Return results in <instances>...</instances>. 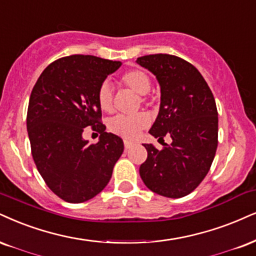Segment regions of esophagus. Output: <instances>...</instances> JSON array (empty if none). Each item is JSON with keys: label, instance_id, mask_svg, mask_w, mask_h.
Wrapping results in <instances>:
<instances>
[{"label": "esophagus", "instance_id": "obj_1", "mask_svg": "<svg viewBox=\"0 0 256 256\" xmlns=\"http://www.w3.org/2000/svg\"><path fill=\"white\" fill-rule=\"evenodd\" d=\"M123 144H124V148H126V150H129V148H130V147L134 144L133 142H132V141H128V140L123 141Z\"/></svg>", "mask_w": 256, "mask_h": 256}]
</instances>
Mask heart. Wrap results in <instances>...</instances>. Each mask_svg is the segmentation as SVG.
<instances>
[{
	"label": "heart",
	"instance_id": "obj_1",
	"mask_svg": "<svg viewBox=\"0 0 256 256\" xmlns=\"http://www.w3.org/2000/svg\"><path fill=\"white\" fill-rule=\"evenodd\" d=\"M120 82L135 94H141V100H146V94L150 90L152 85L150 76L144 71L136 68L126 71L120 77ZM97 102L102 112H110L112 110V90L108 83H103L100 86L97 91ZM148 121V116L144 112L132 116L118 115L109 121V129L114 134L124 138H134L141 129L146 127Z\"/></svg>",
	"mask_w": 256,
	"mask_h": 256
}]
</instances>
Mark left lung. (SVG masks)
<instances>
[{"instance_id": "obj_1", "label": "left lung", "mask_w": 256, "mask_h": 256, "mask_svg": "<svg viewBox=\"0 0 256 256\" xmlns=\"http://www.w3.org/2000/svg\"><path fill=\"white\" fill-rule=\"evenodd\" d=\"M136 62L156 76L162 91L150 134L172 138L156 150L144 144L140 176L150 191L168 198L188 196L209 172L218 144V114L209 85L194 65L171 54H150Z\"/></svg>"}]
</instances>
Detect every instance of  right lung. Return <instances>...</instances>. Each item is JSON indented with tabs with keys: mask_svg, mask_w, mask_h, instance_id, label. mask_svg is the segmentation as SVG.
<instances>
[{
	"mask_svg": "<svg viewBox=\"0 0 256 256\" xmlns=\"http://www.w3.org/2000/svg\"><path fill=\"white\" fill-rule=\"evenodd\" d=\"M121 62L74 54L50 64L32 90L27 132L36 168L51 190L68 203H83L106 188L123 153V141L106 133L97 91ZM100 132L97 144L84 128Z\"/></svg>",
	"mask_w": 256,
	"mask_h": 256,
	"instance_id": "1",
	"label": "right lung"
}]
</instances>
